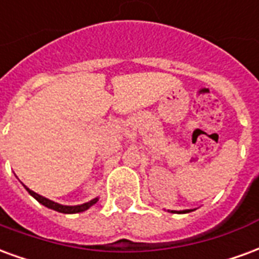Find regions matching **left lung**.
I'll use <instances>...</instances> for the list:
<instances>
[{
	"label": "left lung",
	"instance_id": "obj_1",
	"mask_svg": "<svg viewBox=\"0 0 259 259\" xmlns=\"http://www.w3.org/2000/svg\"><path fill=\"white\" fill-rule=\"evenodd\" d=\"M193 209H185V211H169V212H176V213H187V212H191Z\"/></svg>",
	"mask_w": 259,
	"mask_h": 259
}]
</instances>
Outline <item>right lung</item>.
<instances>
[{
    "instance_id": "right-lung-1",
    "label": "right lung",
    "mask_w": 259,
    "mask_h": 259,
    "mask_svg": "<svg viewBox=\"0 0 259 259\" xmlns=\"http://www.w3.org/2000/svg\"><path fill=\"white\" fill-rule=\"evenodd\" d=\"M25 189L29 191V194L33 195L34 198H36L40 204H42L44 206H47L50 209H54V211L61 212V213H79V212H83L85 209H89L91 205H94L97 201H98V197L97 198H93L89 202H84V204H81V205H62V204H58V202H54V201L48 200L46 197H42V195L37 194L34 191H31L30 189H27L25 186Z\"/></svg>"
}]
</instances>
